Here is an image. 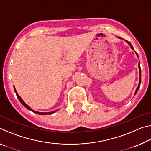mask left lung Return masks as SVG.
I'll return each mask as SVG.
<instances>
[{
  "label": "left lung",
  "mask_w": 151,
  "mask_h": 151,
  "mask_svg": "<svg viewBox=\"0 0 151 151\" xmlns=\"http://www.w3.org/2000/svg\"><path fill=\"white\" fill-rule=\"evenodd\" d=\"M119 38H120V37H119ZM125 41H126L127 43H129V45H130V47H131V48L132 49H133L134 50V48H133V47H132V45L131 44V42H129V41H127V40H125ZM137 55L138 56V55H137ZM139 72H140V81H139V86H138V87H137V90H136V91H135V94H137V91H138V90H139V87H140V83H141V70H140V62H139Z\"/></svg>",
  "instance_id": "left-lung-1"
}]
</instances>
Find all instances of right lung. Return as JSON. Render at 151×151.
Here are the masks:
<instances>
[{
	"label": "right lung",
	"mask_w": 151,
	"mask_h": 151,
	"mask_svg": "<svg viewBox=\"0 0 151 151\" xmlns=\"http://www.w3.org/2000/svg\"><path fill=\"white\" fill-rule=\"evenodd\" d=\"M14 92H15V93H16V94H17V98L19 99V100L20 101V103H21V104H22V105H23L24 107H26V108L28 109V110H30V111H32V112H35V113H36V114H40V115H47V114H52V113H54V112H55L56 111H57H57H52V112H37V111H33L32 109H31L30 108V107L27 105V104L24 103V102L22 101V99L20 98V96L19 95V94L17 93V91H16V89H15V88H14Z\"/></svg>",
	"instance_id": "right-lung-1"
}]
</instances>
